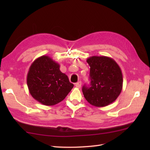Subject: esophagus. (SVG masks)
Returning a JSON list of instances; mask_svg holds the SVG:
<instances>
[{"label":"esophagus","instance_id":"1","mask_svg":"<svg viewBox=\"0 0 150 150\" xmlns=\"http://www.w3.org/2000/svg\"><path fill=\"white\" fill-rule=\"evenodd\" d=\"M81 85H82V82L81 81H79L78 82L75 84V86L77 87V88H80L81 87Z\"/></svg>","mask_w":150,"mask_h":150}]
</instances>
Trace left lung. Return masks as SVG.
Wrapping results in <instances>:
<instances>
[{
    "label": "left lung",
    "instance_id": "left-lung-1",
    "mask_svg": "<svg viewBox=\"0 0 150 150\" xmlns=\"http://www.w3.org/2000/svg\"><path fill=\"white\" fill-rule=\"evenodd\" d=\"M86 61L90 66V86L84 85L82 93L89 103L96 107L110 105L119 96L122 89V73L110 57L92 56Z\"/></svg>",
    "mask_w": 150,
    "mask_h": 150
}]
</instances>
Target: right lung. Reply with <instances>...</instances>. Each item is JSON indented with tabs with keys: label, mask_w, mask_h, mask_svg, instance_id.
<instances>
[{
	"label": "right lung",
	"mask_w": 150,
	"mask_h": 150,
	"mask_svg": "<svg viewBox=\"0 0 150 150\" xmlns=\"http://www.w3.org/2000/svg\"><path fill=\"white\" fill-rule=\"evenodd\" d=\"M27 84L31 96L45 106H53L64 99L73 84L60 70L59 63L47 55L31 64L27 75Z\"/></svg>",
	"instance_id": "add662e5"
}]
</instances>
